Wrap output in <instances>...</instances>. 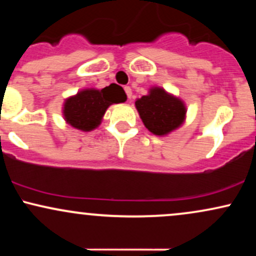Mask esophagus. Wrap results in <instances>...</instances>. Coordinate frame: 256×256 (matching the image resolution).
I'll return each instance as SVG.
<instances>
[{
	"mask_svg": "<svg viewBox=\"0 0 256 256\" xmlns=\"http://www.w3.org/2000/svg\"><path fill=\"white\" fill-rule=\"evenodd\" d=\"M125 92L126 95H128V98L131 100V96H132V90L130 86H125Z\"/></svg>",
	"mask_w": 256,
	"mask_h": 256,
	"instance_id": "1",
	"label": "esophagus"
}]
</instances>
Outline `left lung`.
Listing matches in <instances>:
<instances>
[{"label":"left lung","instance_id":"obj_1","mask_svg":"<svg viewBox=\"0 0 256 256\" xmlns=\"http://www.w3.org/2000/svg\"><path fill=\"white\" fill-rule=\"evenodd\" d=\"M134 106L146 128L156 136L177 130L186 116L184 102L160 86H152L148 95L137 98Z\"/></svg>","mask_w":256,"mask_h":256}]
</instances>
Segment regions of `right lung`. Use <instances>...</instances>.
Returning a JSON list of instances; mask_svg holds the SVG:
<instances>
[{
    "mask_svg": "<svg viewBox=\"0 0 256 256\" xmlns=\"http://www.w3.org/2000/svg\"><path fill=\"white\" fill-rule=\"evenodd\" d=\"M122 86L110 84L104 89H83L64 100L62 116L64 122L77 130L89 132L101 125L107 108L113 104L126 101Z\"/></svg>",
    "mask_w": 256,
    "mask_h": 256,
    "instance_id": "1",
    "label": "right lung"
}]
</instances>
